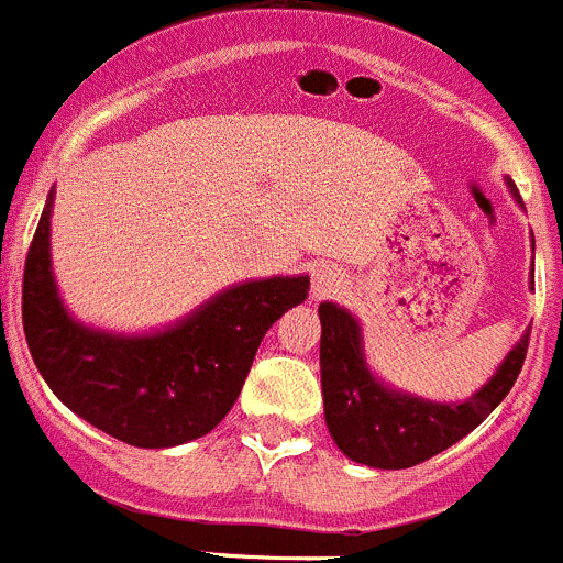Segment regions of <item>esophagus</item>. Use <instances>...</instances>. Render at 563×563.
Segmentation results:
<instances>
[{"label": "esophagus", "mask_w": 563, "mask_h": 563, "mask_svg": "<svg viewBox=\"0 0 563 563\" xmlns=\"http://www.w3.org/2000/svg\"><path fill=\"white\" fill-rule=\"evenodd\" d=\"M343 287V273L334 265H318L312 271V298H327Z\"/></svg>", "instance_id": "esophagus-1"}]
</instances>
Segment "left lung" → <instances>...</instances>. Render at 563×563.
<instances>
[{"instance_id":"8db88e82","label":"left lung","mask_w":563,"mask_h":563,"mask_svg":"<svg viewBox=\"0 0 563 563\" xmlns=\"http://www.w3.org/2000/svg\"><path fill=\"white\" fill-rule=\"evenodd\" d=\"M505 184L522 206L514 180L505 178ZM318 316L323 416L329 435L349 461L371 468H407L450 450L452 443L481 427L488 412L508 396L528 352L530 329H525L481 390H474L463 401H432L394 388L371 371L363 327L349 309L334 301H321Z\"/></svg>"}]
</instances>
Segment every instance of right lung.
<instances>
[{
	"label": "right lung",
	"mask_w": 563,
	"mask_h": 563,
	"mask_svg": "<svg viewBox=\"0 0 563 563\" xmlns=\"http://www.w3.org/2000/svg\"><path fill=\"white\" fill-rule=\"evenodd\" d=\"M53 200L49 189L22 292L24 334L44 383L82 421L142 450H169L214 430L267 329L307 301L309 276L240 282L151 332L91 327L71 316L55 282Z\"/></svg>",
	"instance_id": "add662e5"
}]
</instances>
